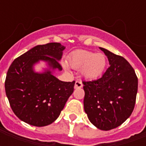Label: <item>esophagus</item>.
Returning <instances> with one entry per match:
<instances>
[{
  "label": "esophagus",
  "mask_w": 146,
  "mask_h": 146,
  "mask_svg": "<svg viewBox=\"0 0 146 146\" xmlns=\"http://www.w3.org/2000/svg\"><path fill=\"white\" fill-rule=\"evenodd\" d=\"M83 87V84L80 80H76L75 82V85H74V88H81Z\"/></svg>",
  "instance_id": "obj_1"
}]
</instances>
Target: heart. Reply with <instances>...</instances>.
Wrapping results in <instances>:
<instances>
[{"label": "heart", "instance_id": "b5f03b06", "mask_svg": "<svg viewBox=\"0 0 146 146\" xmlns=\"http://www.w3.org/2000/svg\"><path fill=\"white\" fill-rule=\"evenodd\" d=\"M68 64L75 70H79L82 76L88 80H93L100 76L105 71L107 58L102 53H95L88 50H77L68 58ZM67 69L66 65H63Z\"/></svg>", "mask_w": 146, "mask_h": 146}]
</instances>
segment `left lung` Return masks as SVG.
Masks as SVG:
<instances>
[{
  "mask_svg": "<svg viewBox=\"0 0 146 146\" xmlns=\"http://www.w3.org/2000/svg\"><path fill=\"white\" fill-rule=\"evenodd\" d=\"M110 66L99 79L83 81L85 92L84 111L92 124L109 131L121 125L134 110L138 92V77L122 56L100 48Z\"/></svg>",
  "mask_w": 146,
  "mask_h": 146,
  "instance_id": "obj_1",
  "label": "left lung"
}]
</instances>
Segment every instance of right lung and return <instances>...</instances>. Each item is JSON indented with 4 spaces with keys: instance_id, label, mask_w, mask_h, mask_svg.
<instances>
[{
    "instance_id": "right-lung-1",
    "label": "right lung",
    "mask_w": 146,
    "mask_h": 146,
    "mask_svg": "<svg viewBox=\"0 0 146 146\" xmlns=\"http://www.w3.org/2000/svg\"><path fill=\"white\" fill-rule=\"evenodd\" d=\"M65 47L60 43L37 45L15 58L5 79L6 95L14 113L30 125L44 127L59 116L73 92L75 81H61L52 70H62L59 60ZM40 60L48 62L49 69L36 73L33 66Z\"/></svg>"
}]
</instances>
